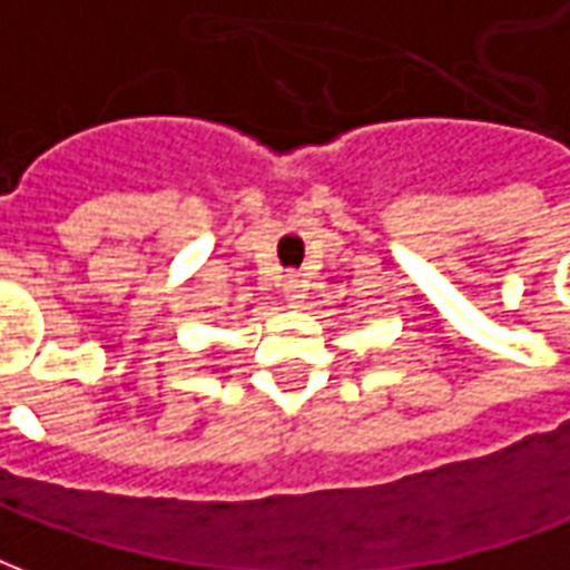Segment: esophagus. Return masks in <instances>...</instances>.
Masks as SVG:
<instances>
[{"label":"esophagus","instance_id":"1","mask_svg":"<svg viewBox=\"0 0 570 570\" xmlns=\"http://www.w3.org/2000/svg\"><path fill=\"white\" fill-rule=\"evenodd\" d=\"M284 296H286V302L293 305V308H298V305L305 302V296H308V289H305V281H298V277H286V281H284Z\"/></svg>","mask_w":570,"mask_h":570}]
</instances>
